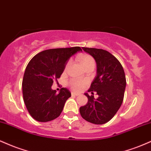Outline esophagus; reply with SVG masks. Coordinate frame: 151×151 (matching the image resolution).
<instances>
[{"mask_svg":"<svg viewBox=\"0 0 151 151\" xmlns=\"http://www.w3.org/2000/svg\"><path fill=\"white\" fill-rule=\"evenodd\" d=\"M72 96H79V93H75V92H72Z\"/></svg>","mask_w":151,"mask_h":151,"instance_id":"esophagus-1","label":"esophagus"}]
</instances>
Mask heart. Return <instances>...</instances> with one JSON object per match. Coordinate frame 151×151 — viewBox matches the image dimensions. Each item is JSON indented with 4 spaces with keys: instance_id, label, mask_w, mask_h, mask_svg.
I'll list each match as a JSON object with an SVG mask.
<instances>
[{
    "instance_id": "obj_1",
    "label": "heart",
    "mask_w": 151,
    "mask_h": 151,
    "mask_svg": "<svg viewBox=\"0 0 151 151\" xmlns=\"http://www.w3.org/2000/svg\"><path fill=\"white\" fill-rule=\"evenodd\" d=\"M79 61L80 62L81 65L82 66L84 70H86L88 68H94L95 67V60L91 55H81L78 58ZM70 65V60H69L67 62L65 65V70L68 68V67ZM88 84V81L86 79H72L69 81L68 84L70 86L71 89H73L74 91H80L85 86Z\"/></svg>"
}]
</instances>
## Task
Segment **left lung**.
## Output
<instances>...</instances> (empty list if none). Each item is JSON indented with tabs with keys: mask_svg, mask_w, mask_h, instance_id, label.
Segmentation results:
<instances>
[{
	"mask_svg": "<svg viewBox=\"0 0 151 151\" xmlns=\"http://www.w3.org/2000/svg\"><path fill=\"white\" fill-rule=\"evenodd\" d=\"M84 51L95 59L97 67L96 77L85 93L88 102L79 108L81 117L88 122L104 124L114 116L122 104L126 80L120 62L108 51L96 48L83 47ZM98 95L93 97V93Z\"/></svg>",
	"mask_w": 151,
	"mask_h": 151,
	"instance_id": "1",
	"label": "left lung"
}]
</instances>
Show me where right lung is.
I'll return each instance as SVG.
<instances>
[{
	"label": "right lung",
	"mask_w": 151,
	"mask_h": 151,
	"mask_svg": "<svg viewBox=\"0 0 151 151\" xmlns=\"http://www.w3.org/2000/svg\"><path fill=\"white\" fill-rule=\"evenodd\" d=\"M80 47L44 50L31 59L22 79V96L29 114L35 120L47 122L58 118L71 96L67 88L59 93L52 89L72 55L81 51Z\"/></svg>",
	"instance_id": "obj_1"
}]
</instances>
